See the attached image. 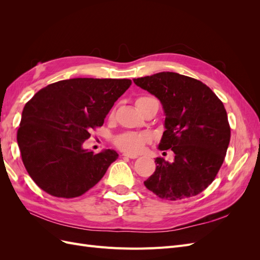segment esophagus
Segmentation results:
<instances>
[{"label":"esophagus","instance_id":"esophagus-1","mask_svg":"<svg viewBox=\"0 0 260 260\" xmlns=\"http://www.w3.org/2000/svg\"><path fill=\"white\" fill-rule=\"evenodd\" d=\"M124 157H128V158H131V159H135V158H138V155H132V154H123Z\"/></svg>","mask_w":260,"mask_h":260}]
</instances>
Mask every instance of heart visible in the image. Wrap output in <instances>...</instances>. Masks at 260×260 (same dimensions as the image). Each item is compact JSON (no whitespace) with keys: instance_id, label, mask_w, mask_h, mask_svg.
Instances as JSON below:
<instances>
[{"instance_id":"1","label":"heart","mask_w":260,"mask_h":260,"mask_svg":"<svg viewBox=\"0 0 260 260\" xmlns=\"http://www.w3.org/2000/svg\"><path fill=\"white\" fill-rule=\"evenodd\" d=\"M147 98H140L139 100H143ZM147 141V137L142 133H137V132H129V133H123V135L117 137L115 142L118 147H120L122 151L128 152V153H138L142 151L145 143Z\"/></svg>"}]
</instances>
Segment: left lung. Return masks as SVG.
<instances>
[{
	"instance_id": "left-lung-1",
	"label": "left lung",
	"mask_w": 260,
	"mask_h": 260,
	"mask_svg": "<svg viewBox=\"0 0 260 260\" xmlns=\"http://www.w3.org/2000/svg\"><path fill=\"white\" fill-rule=\"evenodd\" d=\"M133 82L159 100L165 131L158 148L175 153L172 162L155 159L156 170L144 185L168 201L198 195L214 181L229 146L231 131L222 102L202 81L177 73Z\"/></svg>"
}]
</instances>
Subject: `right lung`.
<instances>
[{
	"label": "right lung",
	"mask_w": 260,
	"mask_h": 260,
	"mask_svg": "<svg viewBox=\"0 0 260 260\" xmlns=\"http://www.w3.org/2000/svg\"><path fill=\"white\" fill-rule=\"evenodd\" d=\"M129 79L74 78L41 89L23 107L17 132L22 162L37 185L56 198L80 196L118 158L114 149L82 147L101 127Z\"/></svg>",
	"instance_id": "right-lung-1"
}]
</instances>
